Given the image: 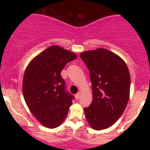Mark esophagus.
Wrapping results in <instances>:
<instances>
[{
  "instance_id": "esophagus-1",
  "label": "esophagus",
  "mask_w": 150,
  "mask_h": 150,
  "mask_svg": "<svg viewBox=\"0 0 150 150\" xmlns=\"http://www.w3.org/2000/svg\"><path fill=\"white\" fill-rule=\"evenodd\" d=\"M80 92H78L77 93V94H75V99H77V100H78L79 99V98H80Z\"/></svg>"
}]
</instances>
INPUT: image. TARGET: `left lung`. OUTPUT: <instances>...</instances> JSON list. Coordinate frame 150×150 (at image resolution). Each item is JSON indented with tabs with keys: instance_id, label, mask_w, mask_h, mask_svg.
I'll return each instance as SVG.
<instances>
[{
	"instance_id": "8db88e82",
	"label": "left lung",
	"mask_w": 150,
	"mask_h": 150,
	"mask_svg": "<svg viewBox=\"0 0 150 150\" xmlns=\"http://www.w3.org/2000/svg\"><path fill=\"white\" fill-rule=\"evenodd\" d=\"M89 70L93 100L84 108L86 119L94 130L113 125L123 114L130 96V76L119 56L104 49L80 53Z\"/></svg>"
}]
</instances>
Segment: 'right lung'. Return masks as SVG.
Instances as JSON below:
<instances>
[{
    "label": "right lung",
    "mask_w": 150,
    "mask_h": 150,
    "mask_svg": "<svg viewBox=\"0 0 150 150\" xmlns=\"http://www.w3.org/2000/svg\"><path fill=\"white\" fill-rule=\"evenodd\" d=\"M75 53L51 46L29 63L24 74L22 91L33 116L46 128L59 126L68 114L74 97L65 89L61 73L76 59Z\"/></svg>",
    "instance_id": "add662e5"
}]
</instances>
